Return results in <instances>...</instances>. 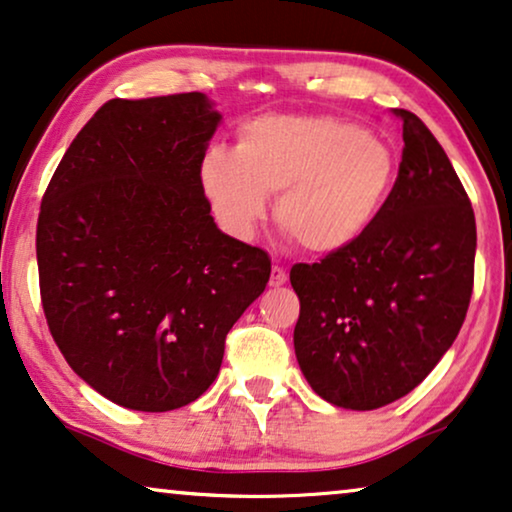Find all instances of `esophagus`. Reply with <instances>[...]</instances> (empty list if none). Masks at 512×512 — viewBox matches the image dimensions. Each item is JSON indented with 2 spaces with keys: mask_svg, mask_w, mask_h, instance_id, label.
<instances>
[{
  "mask_svg": "<svg viewBox=\"0 0 512 512\" xmlns=\"http://www.w3.org/2000/svg\"><path fill=\"white\" fill-rule=\"evenodd\" d=\"M286 279H289L286 270L275 265V268H272V275H270V286H282V284H286Z\"/></svg>",
  "mask_w": 512,
  "mask_h": 512,
  "instance_id": "1",
  "label": "esophagus"
}]
</instances>
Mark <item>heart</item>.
Returning a JSON list of instances; mask_svg holds the SVG:
<instances>
[{
    "instance_id": "heart-1",
    "label": "heart",
    "mask_w": 512,
    "mask_h": 512,
    "mask_svg": "<svg viewBox=\"0 0 512 512\" xmlns=\"http://www.w3.org/2000/svg\"><path fill=\"white\" fill-rule=\"evenodd\" d=\"M396 153L361 125L333 116L270 114L244 123L233 153L209 151L202 191L223 228L249 237L277 195L275 221L310 254L352 247L380 219Z\"/></svg>"
}]
</instances>
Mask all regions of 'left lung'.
I'll return each instance as SVG.
<instances>
[{
  "instance_id": "obj_1",
  "label": "left lung",
  "mask_w": 512,
  "mask_h": 512,
  "mask_svg": "<svg viewBox=\"0 0 512 512\" xmlns=\"http://www.w3.org/2000/svg\"><path fill=\"white\" fill-rule=\"evenodd\" d=\"M387 205L352 247L291 268L298 366L314 394L375 410L410 394L452 347L473 293L475 216L454 167L415 114Z\"/></svg>"
}]
</instances>
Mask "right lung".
Instances as JSON below:
<instances>
[{
	"instance_id": "right-lung-1",
	"label": "right lung",
	"mask_w": 512,
	"mask_h": 512,
	"mask_svg": "<svg viewBox=\"0 0 512 512\" xmlns=\"http://www.w3.org/2000/svg\"><path fill=\"white\" fill-rule=\"evenodd\" d=\"M221 114L202 93L109 100L69 144L37 223L55 345L111 403L167 412L219 375L270 258L221 233L200 167Z\"/></svg>"
}]
</instances>
